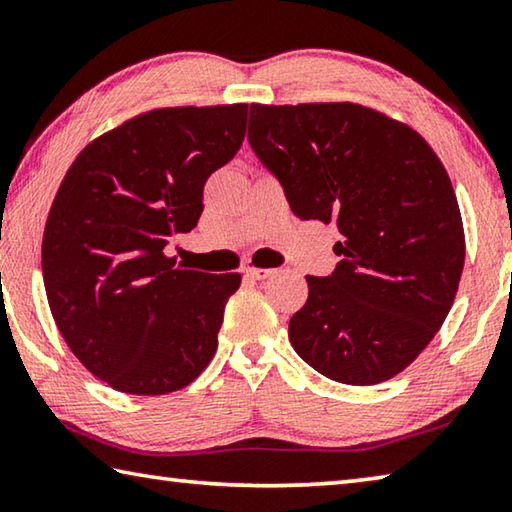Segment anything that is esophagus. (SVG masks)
Here are the masks:
<instances>
[{
	"instance_id": "esophagus-1",
	"label": "esophagus",
	"mask_w": 512,
	"mask_h": 512,
	"mask_svg": "<svg viewBox=\"0 0 512 512\" xmlns=\"http://www.w3.org/2000/svg\"><path fill=\"white\" fill-rule=\"evenodd\" d=\"M246 275L250 280H266V277L273 275V268H257V266H248Z\"/></svg>"
}]
</instances>
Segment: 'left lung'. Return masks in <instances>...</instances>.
Instances as JSON below:
<instances>
[{"instance_id":"obj_1","label":"left lung","mask_w":512,"mask_h":512,"mask_svg":"<svg viewBox=\"0 0 512 512\" xmlns=\"http://www.w3.org/2000/svg\"><path fill=\"white\" fill-rule=\"evenodd\" d=\"M248 142L300 219L336 221L341 262L307 275L293 350L341 384L411 366L445 323L465 264L461 210L443 162L404 121L352 101L250 103Z\"/></svg>"}]
</instances>
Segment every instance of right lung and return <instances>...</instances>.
I'll return each mask as SVG.
<instances>
[{
	"label": "right lung",
	"instance_id": "obj_1",
	"mask_svg": "<svg viewBox=\"0 0 512 512\" xmlns=\"http://www.w3.org/2000/svg\"><path fill=\"white\" fill-rule=\"evenodd\" d=\"M246 117L248 103L142 112L85 146L58 187L42 237L49 309L115 391H180L214 357L241 275L180 268L164 246L196 228L207 178L235 158Z\"/></svg>",
	"mask_w": 512,
	"mask_h": 512
}]
</instances>
